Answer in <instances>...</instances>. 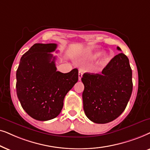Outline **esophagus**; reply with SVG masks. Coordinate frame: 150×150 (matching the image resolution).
<instances>
[{"mask_svg": "<svg viewBox=\"0 0 150 150\" xmlns=\"http://www.w3.org/2000/svg\"><path fill=\"white\" fill-rule=\"evenodd\" d=\"M82 75H83V73L81 71H79V73H78V78H79V80L80 81L81 77H82Z\"/></svg>", "mask_w": 150, "mask_h": 150, "instance_id": "1", "label": "esophagus"}]
</instances>
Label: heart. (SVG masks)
Masks as SVG:
<instances>
[{"label":"heart","instance_id":"obj_1","mask_svg":"<svg viewBox=\"0 0 150 150\" xmlns=\"http://www.w3.org/2000/svg\"><path fill=\"white\" fill-rule=\"evenodd\" d=\"M99 55H100V57H99V58L98 59L97 64H98V65L101 66V67H105V66H106L110 62V59L112 58V56L110 55H107V52H103V53H101V51H99V50H98V51H95L91 53V54H90V57H91V58L95 59L97 58V57L99 56Z\"/></svg>","mask_w":150,"mask_h":150}]
</instances>
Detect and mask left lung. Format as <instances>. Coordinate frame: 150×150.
Returning <instances> with one entry per match:
<instances>
[{
	"mask_svg": "<svg viewBox=\"0 0 150 150\" xmlns=\"http://www.w3.org/2000/svg\"><path fill=\"white\" fill-rule=\"evenodd\" d=\"M117 49L121 51L119 47ZM132 76L129 59L123 53L115 55L101 74H83V105L88 118L96 123H107L119 117L131 97Z\"/></svg>",
	"mask_w": 150,
	"mask_h": 150,
	"instance_id": "8db88e82",
	"label": "left lung"
}]
</instances>
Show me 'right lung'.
Segmentation results:
<instances>
[{
	"mask_svg": "<svg viewBox=\"0 0 150 150\" xmlns=\"http://www.w3.org/2000/svg\"><path fill=\"white\" fill-rule=\"evenodd\" d=\"M54 43L33 45L21 59L16 71V93L30 117L48 121L59 115L68 92L78 81V70L57 71Z\"/></svg>",
	"mask_w": 150,
	"mask_h": 150,
	"instance_id": "1",
	"label": "right lung"
}]
</instances>
